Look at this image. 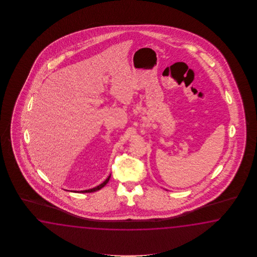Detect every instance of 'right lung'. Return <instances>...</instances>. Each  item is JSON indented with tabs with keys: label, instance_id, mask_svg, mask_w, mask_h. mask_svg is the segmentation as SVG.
<instances>
[{
	"label": "right lung",
	"instance_id": "obj_1",
	"mask_svg": "<svg viewBox=\"0 0 257 257\" xmlns=\"http://www.w3.org/2000/svg\"><path fill=\"white\" fill-rule=\"evenodd\" d=\"M110 176H111V175L105 179V180L101 184V185H99V186H95V187H93V188H91V189H88V190H82V191H73V192H76V193H92V192H95L97 191V190H100L101 188H103L107 183H108V181H109L110 179Z\"/></svg>",
	"mask_w": 257,
	"mask_h": 257
}]
</instances>
